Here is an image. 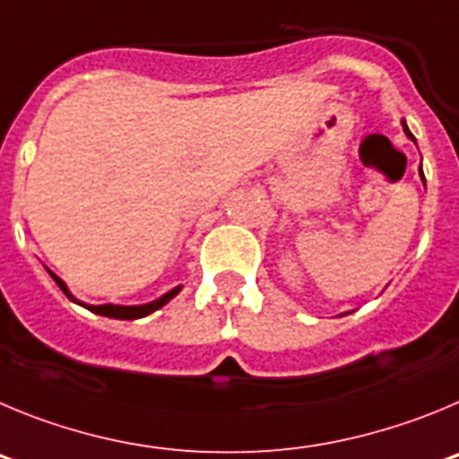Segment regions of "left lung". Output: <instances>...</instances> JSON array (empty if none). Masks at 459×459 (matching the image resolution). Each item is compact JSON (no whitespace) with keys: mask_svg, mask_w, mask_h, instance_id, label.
<instances>
[{"mask_svg":"<svg viewBox=\"0 0 459 459\" xmlns=\"http://www.w3.org/2000/svg\"><path fill=\"white\" fill-rule=\"evenodd\" d=\"M403 127H404V134H407V137H410V139H414V134H411L410 127H407V123H404V121H403ZM420 176H423V171H420Z\"/></svg>","mask_w":459,"mask_h":459,"instance_id":"obj_1","label":"left lung"}]
</instances>
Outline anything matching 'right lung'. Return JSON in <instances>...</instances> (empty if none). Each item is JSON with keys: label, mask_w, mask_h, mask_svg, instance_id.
Listing matches in <instances>:
<instances>
[{"label": "right lung", "mask_w": 459, "mask_h": 459, "mask_svg": "<svg viewBox=\"0 0 459 459\" xmlns=\"http://www.w3.org/2000/svg\"><path fill=\"white\" fill-rule=\"evenodd\" d=\"M52 279L56 281V286H59L61 290L65 292V297H68V299L75 301V297L70 295L68 288H65V283L59 279V276L52 274ZM178 292H180V288H173L171 292H167V295L160 297V299L151 301V304H143V307H114V304H102V307H86V304H82V307L89 308V311H93V313H98V316L117 317V320H137V317H143V316H148V313H152V311H158V308H162L164 304H167V301L171 299V297L178 295Z\"/></svg>", "instance_id": "add662e5"}]
</instances>
